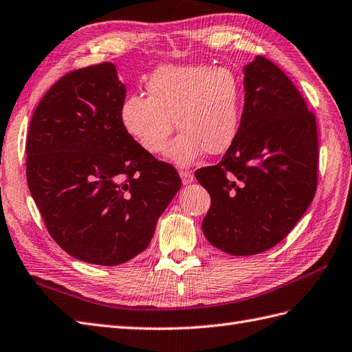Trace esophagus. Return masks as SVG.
<instances>
[{"mask_svg":"<svg viewBox=\"0 0 352 352\" xmlns=\"http://www.w3.org/2000/svg\"><path fill=\"white\" fill-rule=\"evenodd\" d=\"M179 177H182V182H183L184 186L190 184L193 182V178H195L193 173H190V170H182V173H179Z\"/></svg>","mask_w":352,"mask_h":352,"instance_id":"34e87169","label":"esophagus"}]
</instances>
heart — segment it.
<instances>
[{"label": "heart", "instance_id": "heart-1", "mask_svg": "<svg viewBox=\"0 0 352 352\" xmlns=\"http://www.w3.org/2000/svg\"><path fill=\"white\" fill-rule=\"evenodd\" d=\"M147 98L129 95L120 105V123L148 155H159L174 131L165 156L188 166L204 151L220 155L235 141L241 122V85L229 67L162 65L146 83Z\"/></svg>", "mask_w": 352, "mask_h": 352}]
</instances>
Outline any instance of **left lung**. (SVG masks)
<instances>
[{
  "instance_id": "left-lung-1",
  "label": "left lung",
  "mask_w": 352,
  "mask_h": 352,
  "mask_svg": "<svg viewBox=\"0 0 352 352\" xmlns=\"http://www.w3.org/2000/svg\"><path fill=\"white\" fill-rule=\"evenodd\" d=\"M244 90L235 141L217 165L195 173L211 196L204 235L232 256L275 247L317 190V123L299 90L263 56L245 65Z\"/></svg>"
}]
</instances>
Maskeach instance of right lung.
<instances>
[{
    "label": "right lung",
    "mask_w": 352,
    "mask_h": 352,
    "mask_svg": "<svg viewBox=\"0 0 352 352\" xmlns=\"http://www.w3.org/2000/svg\"><path fill=\"white\" fill-rule=\"evenodd\" d=\"M124 96L111 62L73 71L43 96L26 138L28 187L50 236L92 265L142 253L182 187L122 128Z\"/></svg>",
    "instance_id": "add662e5"
}]
</instances>
